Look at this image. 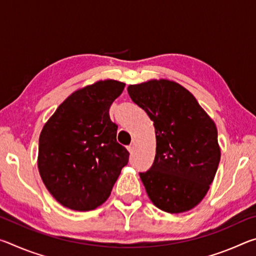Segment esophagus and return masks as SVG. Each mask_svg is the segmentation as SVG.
Instances as JSON below:
<instances>
[{
	"label": "esophagus",
	"instance_id": "34e87169",
	"mask_svg": "<svg viewBox=\"0 0 256 256\" xmlns=\"http://www.w3.org/2000/svg\"><path fill=\"white\" fill-rule=\"evenodd\" d=\"M134 149H136V146H134V144H130V146H128V150L130 154H133Z\"/></svg>",
	"mask_w": 256,
	"mask_h": 256
}]
</instances>
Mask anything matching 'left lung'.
Segmentation results:
<instances>
[{"label":"left lung","instance_id":"8db88e82","mask_svg":"<svg viewBox=\"0 0 256 256\" xmlns=\"http://www.w3.org/2000/svg\"><path fill=\"white\" fill-rule=\"evenodd\" d=\"M128 92L154 126V164L140 172L146 194L168 214L193 209L209 190L220 162L214 122L196 97L174 81L131 84Z\"/></svg>","mask_w":256,"mask_h":256}]
</instances>
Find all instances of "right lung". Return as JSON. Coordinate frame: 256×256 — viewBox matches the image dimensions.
<instances>
[{
	"label": "right lung",
	"mask_w": 256,
	"mask_h": 256,
	"mask_svg": "<svg viewBox=\"0 0 256 256\" xmlns=\"http://www.w3.org/2000/svg\"><path fill=\"white\" fill-rule=\"evenodd\" d=\"M125 84L97 81L70 94L42 130L38 170L46 188L60 204L89 211L110 196L128 151L116 141L110 118Z\"/></svg>",
	"instance_id": "right-lung-1"
}]
</instances>
